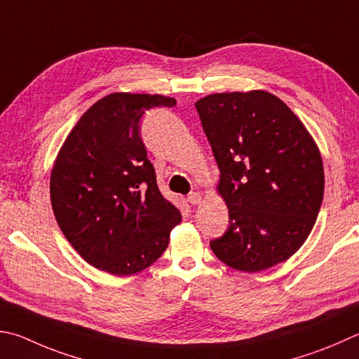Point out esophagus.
<instances>
[{
    "label": "esophagus",
    "mask_w": 359,
    "mask_h": 359,
    "mask_svg": "<svg viewBox=\"0 0 359 359\" xmlns=\"http://www.w3.org/2000/svg\"><path fill=\"white\" fill-rule=\"evenodd\" d=\"M201 201H202L201 193L194 191V193H190V194H188V202H190L191 205H198V204H201Z\"/></svg>",
    "instance_id": "34e87169"
}]
</instances>
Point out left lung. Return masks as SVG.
<instances>
[{"label":"left lung","instance_id":"obj_1","mask_svg":"<svg viewBox=\"0 0 359 359\" xmlns=\"http://www.w3.org/2000/svg\"><path fill=\"white\" fill-rule=\"evenodd\" d=\"M196 109L229 210L226 233L210 242L213 254L245 273L284 262L309 237L322 205L317 142L281 99L262 89L207 95Z\"/></svg>","mask_w":359,"mask_h":359}]
</instances>
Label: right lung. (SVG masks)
Here are the masks:
<instances>
[{"mask_svg":"<svg viewBox=\"0 0 359 359\" xmlns=\"http://www.w3.org/2000/svg\"><path fill=\"white\" fill-rule=\"evenodd\" d=\"M174 105L160 94H108L78 119L56 155L50 199L57 226L88 264L109 275L151 266L182 221L158 190L138 128L146 109Z\"/></svg>","mask_w":359,"mask_h":359,"instance_id":"right-lung-1","label":"right lung"}]
</instances>
